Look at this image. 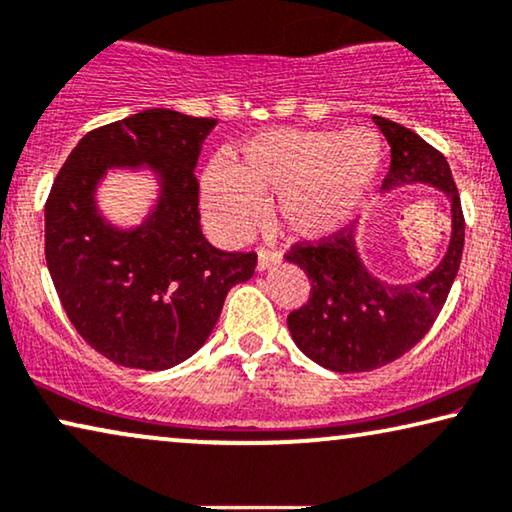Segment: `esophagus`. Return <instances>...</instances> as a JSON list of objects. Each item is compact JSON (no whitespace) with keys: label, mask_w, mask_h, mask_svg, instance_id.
<instances>
[{"label":"esophagus","mask_w":512,"mask_h":512,"mask_svg":"<svg viewBox=\"0 0 512 512\" xmlns=\"http://www.w3.org/2000/svg\"><path fill=\"white\" fill-rule=\"evenodd\" d=\"M278 262H280V255L273 253V250H266V248L257 250V271L271 269V266L278 264Z\"/></svg>","instance_id":"1"}]
</instances>
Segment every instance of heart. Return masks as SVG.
<instances>
[{"instance_id": "b5f03b06", "label": "heart", "mask_w": 512, "mask_h": 512, "mask_svg": "<svg viewBox=\"0 0 512 512\" xmlns=\"http://www.w3.org/2000/svg\"><path fill=\"white\" fill-rule=\"evenodd\" d=\"M369 132L266 129L241 146V164L215 157L201 174V218L222 243L243 241L278 197V220L301 241H325L355 220L380 174Z\"/></svg>"}]
</instances>
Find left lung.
I'll list each match as a JSON object with an SVG mask.
<instances>
[{
    "instance_id": "left-lung-1",
    "label": "left lung",
    "mask_w": 512,
    "mask_h": 512,
    "mask_svg": "<svg viewBox=\"0 0 512 512\" xmlns=\"http://www.w3.org/2000/svg\"><path fill=\"white\" fill-rule=\"evenodd\" d=\"M373 122L392 148L383 190L410 183L441 190L450 201L452 234L441 264L408 285L385 283L366 269L352 227L292 246L285 259L304 269L311 297L287 315V327L306 357L338 373L380 369L420 343L448 299L464 253L462 201L445 157L399 122L380 115Z\"/></svg>"
}]
</instances>
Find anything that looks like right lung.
<instances>
[{
  "label": "right lung",
  "instance_id": "add662e5",
  "mask_svg": "<svg viewBox=\"0 0 512 512\" xmlns=\"http://www.w3.org/2000/svg\"><path fill=\"white\" fill-rule=\"evenodd\" d=\"M218 125L148 109L85 134L46 201V264L85 343L127 369L164 371L211 336L227 292L253 278L255 253L213 248L199 225L194 178ZM153 170L161 194L141 226L122 230L96 206L106 170Z\"/></svg>",
  "mask_w": 512,
  "mask_h": 512
}]
</instances>
